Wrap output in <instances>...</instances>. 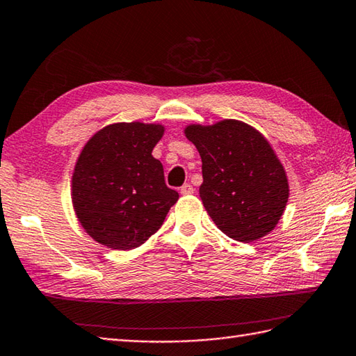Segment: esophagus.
I'll use <instances>...</instances> for the list:
<instances>
[{
  "instance_id": "1",
  "label": "esophagus",
  "mask_w": 356,
  "mask_h": 356,
  "mask_svg": "<svg viewBox=\"0 0 356 356\" xmlns=\"http://www.w3.org/2000/svg\"><path fill=\"white\" fill-rule=\"evenodd\" d=\"M194 188L191 184H184L182 186H180V194H184V196H188V194H193Z\"/></svg>"
}]
</instances>
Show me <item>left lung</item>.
<instances>
[{
  "label": "left lung",
  "mask_w": 356,
  "mask_h": 356,
  "mask_svg": "<svg viewBox=\"0 0 356 356\" xmlns=\"http://www.w3.org/2000/svg\"><path fill=\"white\" fill-rule=\"evenodd\" d=\"M202 159L200 199L228 238L253 242L270 233L289 200L287 176L261 132L238 120L185 129Z\"/></svg>",
  "instance_id": "8db88e82"
}]
</instances>
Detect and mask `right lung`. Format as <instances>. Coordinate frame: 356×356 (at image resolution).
<instances>
[{
    "label": "right lung",
    "mask_w": 356,
    "mask_h": 356,
    "mask_svg": "<svg viewBox=\"0 0 356 356\" xmlns=\"http://www.w3.org/2000/svg\"><path fill=\"white\" fill-rule=\"evenodd\" d=\"M160 124L115 123L90 138L76 160L72 204L81 227L114 250L140 247L162 227L179 193L165 184L152 149Z\"/></svg>",
    "instance_id": "1"
}]
</instances>
